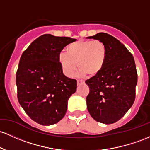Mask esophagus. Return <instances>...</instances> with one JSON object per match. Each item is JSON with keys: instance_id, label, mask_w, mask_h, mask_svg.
<instances>
[{"instance_id": "esophagus-1", "label": "esophagus", "mask_w": 150, "mask_h": 150, "mask_svg": "<svg viewBox=\"0 0 150 150\" xmlns=\"http://www.w3.org/2000/svg\"><path fill=\"white\" fill-rule=\"evenodd\" d=\"M84 83V81H82V80H78L77 81V85L78 86H80V85H82V84Z\"/></svg>"}]
</instances>
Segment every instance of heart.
<instances>
[{
    "label": "heart",
    "instance_id": "obj_1",
    "mask_svg": "<svg viewBox=\"0 0 150 150\" xmlns=\"http://www.w3.org/2000/svg\"><path fill=\"white\" fill-rule=\"evenodd\" d=\"M107 47L100 40H78L67 45L66 53H60L59 62L64 74L71 78L77 64L81 74L94 76L103 69Z\"/></svg>",
    "mask_w": 150,
    "mask_h": 150
}]
</instances>
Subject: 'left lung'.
<instances>
[{
    "label": "left lung",
    "instance_id": "obj_1",
    "mask_svg": "<svg viewBox=\"0 0 150 150\" xmlns=\"http://www.w3.org/2000/svg\"><path fill=\"white\" fill-rule=\"evenodd\" d=\"M87 38L100 40L107 47L103 69L86 81L90 90L87 109L97 122L114 123L125 115L135 99L137 73L134 57L123 44L107 33Z\"/></svg>",
    "mask_w": 150,
    "mask_h": 150
}]
</instances>
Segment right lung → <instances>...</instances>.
<instances>
[{"label": "right lung", "mask_w": 150, "mask_h": 150, "mask_svg": "<svg viewBox=\"0 0 150 150\" xmlns=\"http://www.w3.org/2000/svg\"><path fill=\"white\" fill-rule=\"evenodd\" d=\"M76 39L41 35L25 50L16 73L19 103L30 118L42 125L57 123L65 115L76 80L67 77L59 62L64 47Z\"/></svg>", "instance_id": "right-lung-1"}]
</instances>
